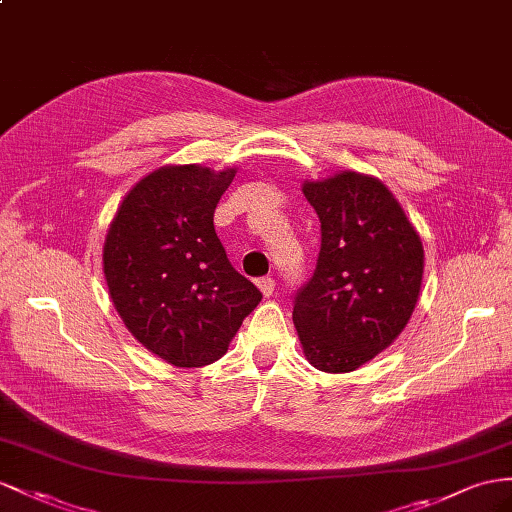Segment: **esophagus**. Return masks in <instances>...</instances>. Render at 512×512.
Wrapping results in <instances>:
<instances>
[{
    "label": "esophagus",
    "instance_id": "1",
    "mask_svg": "<svg viewBox=\"0 0 512 512\" xmlns=\"http://www.w3.org/2000/svg\"><path fill=\"white\" fill-rule=\"evenodd\" d=\"M257 285H259V290H261V294L264 296H272V292H274V279L272 277H261L259 281H257Z\"/></svg>",
    "mask_w": 512,
    "mask_h": 512
}]
</instances>
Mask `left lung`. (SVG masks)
<instances>
[{"label": "left lung", "mask_w": 512, "mask_h": 512, "mask_svg": "<svg viewBox=\"0 0 512 512\" xmlns=\"http://www.w3.org/2000/svg\"><path fill=\"white\" fill-rule=\"evenodd\" d=\"M320 218V253L294 294L305 357L322 372H352L374 359L411 320L424 274V248L381 181L339 173L307 181Z\"/></svg>", "instance_id": "left-lung-1"}]
</instances>
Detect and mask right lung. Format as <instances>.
Segmentation results:
<instances>
[{"mask_svg":"<svg viewBox=\"0 0 512 512\" xmlns=\"http://www.w3.org/2000/svg\"><path fill=\"white\" fill-rule=\"evenodd\" d=\"M222 173L164 166L129 190L103 246L112 303L129 333L177 368L218 361L261 292L231 266L214 229Z\"/></svg>","mask_w":512,"mask_h":512,"instance_id":"add662e5","label":"right lung"}]
</instances>
